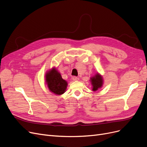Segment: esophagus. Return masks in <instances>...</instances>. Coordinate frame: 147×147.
Instances as JSON below:
<instances>
[{"label": "esophagus", "mask_w": 147, "mask_h": 147, "mask_svg": "<svg viewBox=\"0 0 147 147\" xmlns=\"http://www.w3.org/2000/svg\"><path fill=\"white\" fill-rule=\"evenodd\" d=\"M79 78H78V77H76V76H73V80H74V81H77V80H79Z\"/></svg>", "instance_id": "1"}]
</instances>
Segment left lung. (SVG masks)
Listing matches in <instances>:
<instances>
[{
  "instance_id": "obj_1",
  "label": "left lung",
  "mask_w": 147,
  "mask_h": 147,
  "mask_svg": "<svg viewBox=\"0 0 147 147\" xmlns=\"http://www.w3.org/2000/svg\"><path fill=\"white\" fill-rule=\"evenodd\" d=\"M92 86H93V90L94 91L97 90L99 88H101L103 84V80L102 77L97 74L96 76H95L93 78L90 79Z\"/></svg>"
}]
</instances>
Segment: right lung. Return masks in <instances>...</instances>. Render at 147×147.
Instances as JSON below:
<instances>
[{
  "label": "right lung",
  "instance_id": "obj_1",
  "mask_svg": "<svg viewBox=\"0 0 147 147\" xmlns=\"http://www.w3.org/2000/svg\"><path fill=\"white\" fill-rule=\"evenodd\" d=\"M46 82L49 90L57 95L64 94L67 86V82L63 79L59 73L53 68L46 75Z\"/></svg>",
  "mask_w": 147,
  "mask_h": 147
}]
</instances>
